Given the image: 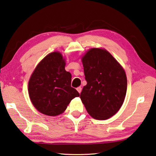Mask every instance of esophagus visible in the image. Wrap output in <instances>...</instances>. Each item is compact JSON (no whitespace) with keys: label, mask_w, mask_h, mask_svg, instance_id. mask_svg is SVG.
<instances>
[{"label":"esophagus","mask_w":156,"mask_h":156,"mask_svg":"<svg viewBox=\"0 0 156 156\" xmlns=\"http://www.w3.org/2000/svg\"><path fill=\"white\" fill-rule=\"evenodd\" d=\"M77 90H78V92L79 93H80L81 91H82V88H81L80 87H78V88H77Z\"/></svg>","instance_id":"esophagus-1"}]
</instances>
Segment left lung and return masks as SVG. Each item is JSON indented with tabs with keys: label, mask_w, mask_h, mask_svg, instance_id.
<instances>
[{
	"label": "left lung",
	"mask_w": 156,
	"mask_h": 156,
	"mask_svg": "<svg viewBox=\"0 0 156 156\" xmlns=\"http://www.w3.org/2000/svg\"><path fill=\"white\" fill-rule=\"evenodd\" d=\"M87 82L80 94L82 102L90 117L106 120L117 113L125 100L126 72L108 51L92 48L82 56Z\"/></svg>",
	"instance_id": "left-lung-1"
}]
</instances>
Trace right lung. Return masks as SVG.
<instances>
[{"instance_id": "right-lung-1", "label": "right lung", "mask_w": 156, "mask_h": 156, "mask_svg": "<svg viewBox=\"0 0 156 156\" xmlns=\"http://www.w3.org/2000/svg\"><path fill=\"white\" fill-rule=\"evenodd\" d=\"M66 58L58 51L49 53L37 64L29 78L31 103L48 116L63 113L70 101L80 94L71 87L72 75L65 69Z\"/></svg>"}]
</instances>
